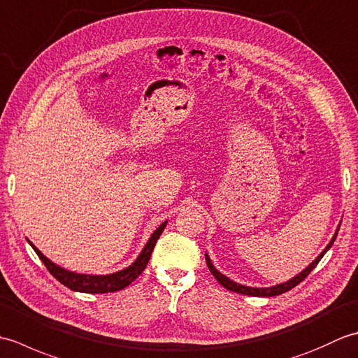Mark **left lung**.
I'll use <instances>...</instances> for the list:
<instances>
[{
    "label": "left lung",
    "instance_id": "obj_1",
    "mask_svg": "<svg viewBox=\"0 0 358 358\" xmlns=\"http://www.w3.org/2000/svg\"><path fill=\"white\" fill-rule=\"evenodd\" d=\"M340 223H341V222H340ZM338 229H340V224H338V227H337L336 234H334V237H332L331 241L328 243V246H326V248L322 250L320 255H318L313 263L308 264L306 268L303 269L300 273H296L295 277L289 278L287 281H285V283H278V285H275V286H269V287H252V286L240 285V283H237V281L231 280L229 277H226L224 273L220 272V271L215 268V266L212 264V262H210V258H209L208 254H204V257H206L208 268H209L212 275H214V277L217 278L218 283L222 285V286H224V287L227 289V291H232V292H237V294H243V295H252V296H273V295H280V294H285V292H287V291H291L292 287H295L296 285L301 283V281L309 275L310 271H313V269L315 268V266L318 264V262H320L322 258H323V255H324L326 252H328V250L331 249V246L334 245V241H336V238H337Z\"/></svg>",
    "mask_w": 358,
    "mask_h": 358
}]
</instances>
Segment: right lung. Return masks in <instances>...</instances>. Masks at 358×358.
Wrapping results in <instances>:
<instances>
[{"instance_id":"obj_1","label":"right lung","mask_w":358,"mask_h":358,"mask_svg":"<svg viewBox=\"0 0 358 358\" xmlns=\"http://www.w3.org/2000/svg\"><path fill=\"white\" fill-rule=\"evenodd\" d=\"M167 222H163L159 224L154 234L150 235L146 245H144L143 250L135 258L132 264H129L127 268L117 271L113 273H106V275H94V273H78L73 271H67L57 263L49 260L40 249H38L32 241H29V245L34 248L36 255L40 257V260L44 263L45 268L55 277L59 283H63L66 287L72 289L75 292H85V294H106V292H117L124 289L132 283L135 278H138L140 273L146 269L149 263V258L152 255V250L155 248V243L159 238V235L163 234Z\"/></svg>"}]
</instances>
